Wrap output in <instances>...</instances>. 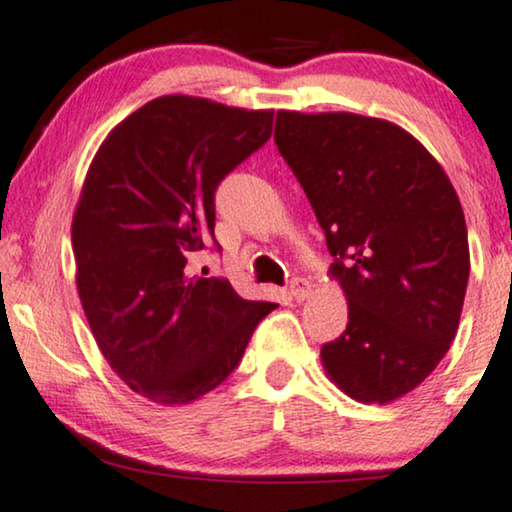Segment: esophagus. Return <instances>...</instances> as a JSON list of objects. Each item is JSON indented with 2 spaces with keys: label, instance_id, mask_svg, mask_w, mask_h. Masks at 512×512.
<instances>
[{
  "label": "esophagus",
  "instance_id": "esophagus-1",
  "mask_svg": "<svg viewBox=\"0 0 512 512\" xmlns=\"http://www.w3.org/2000/svg\"><path fill=\"white\" fill-rule=\"evenodd\" d=\"M289 293H291L293 300L303 303V300L312 293V284L307 282L305 277H293L291 284H289Z\"/></svg>",
  "mask_w": 512,
  "mask_h": 512
}]
</instances>
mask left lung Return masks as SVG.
I'll return each instance as SVG.
<instances>
[{
	"mask_svg": "<svg viewBox=\"0 0 512 512\" xmlns=\"http://www.w3.org/2000/svg\"><path fill=\"white\" fill-rule=\"evenodd\" d=\"M275 142L347 296V331L321 347L328 377L361 403L410 394L447 354L464 307L471 256L452 181L382 118L277 111Z\"/></svg>",
	"mask_w": 512,
	"mask_h": 512,
	"instance_id": "obj_1",
	"label": "left lung"
}]
</instances>
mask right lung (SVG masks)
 <instances>
[{"label": "right lung", "mask_w": 512, "mask_h": 512, "mask_svg": "<svg viewBox=\"0 0 512 512\" xmlns=\"http://www.w3.org/2000/svg\"><path fill=\"white\" fill-rule=\"evenodd\" d=\"M272 114L156 97L88 167L72 221L76 289L104 359L153 403L186 405L219 387L277 307L186 270L214 237L216 186L268 142Z\"/></svg>", "instance_id": "right-lung-1"}]
</instances>
